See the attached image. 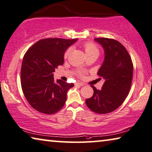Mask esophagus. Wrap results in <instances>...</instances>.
Returning <instances> with one entry per match:
<instances>
[{
	"mask_svg": "<svg viewBox=\"0 0 152 152\" xmlns=\"http://www.w3.org/2000/svg\"><path fill=\"white\" fill-rule=\"evenodd\" d=\"M76 85L83 86V85H84V83H76Z\"/></svg>",
	"mask_w": 152,
	"mask_h": 152,
	"instance_id": "obj_1",
	"label": "esophagus"
}]
</instances>
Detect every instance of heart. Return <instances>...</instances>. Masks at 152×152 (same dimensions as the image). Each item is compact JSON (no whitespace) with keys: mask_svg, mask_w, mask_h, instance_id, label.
<instances>
[{"mask_svg":"<svg viewBox=\"0 0 152 152\" xmlns=\"http://www.w3.org/2000/svg\"><path fill=\"white\" fill-rule=\"evenodd\" d=\"M84 50H85L86 55L90 54H99V50L98 47L92 42H87L83 45ZM70 53V49H67L64 53V58H67L68 57Z\"/></svg>","mask_w":152,"mask_h":152,"instance_id":"1","label":"heart"}]
</instances>
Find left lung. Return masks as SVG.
I'll list each match as a JSON object with an SVG mask.
<instances>
[{"mask_svg":"<svg viewBox=\"0 0 152 152\" xmlns=\"http://www.w3.org/2000/svg\"><path fill=\"white\" fill-rule=\"evenodd\" d=\"M95 40L104 49V61L98 72L104 83L101 90L91 85L94 95L85 102L93 112L106 114L116 110L128 96L132 85L133 63L126 48L118 41L106 37Z\"/></svg>","mask_w":152,"mask_h":152,"instance_id":"1","label":"left lung"}]
</instances>
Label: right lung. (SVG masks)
I'll return each instance as SVG.
<instances>
[{"mask_svg": "<svg viewBox=\"0 0 152 152\" xmlns=\"http://www.w3.org/2000/svg\"><path fill=\"white\" fill-rule=\"evenodd\" d=\"M77 39L46 38L26 51L22 63L21 86L26 100L38 112L52 115L60 110L73 83L54 82L53 72L64 63V53Z\"/></svg>", "mask_w": 152, "mask_h": 152, "instance_id": "add662e5", "label": "right lung"}]
</instances>
